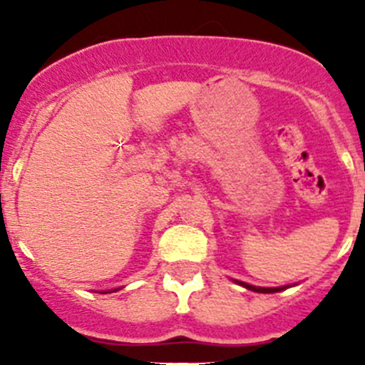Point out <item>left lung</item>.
Here are the masks:
<instances>
[{
	"label": "left lung",
	"instance_id": "left-lung-1",
	"mask_svg": "<svg viewBox=\"0 0 365 365\" xmlns=\"http://www.w3.org/2000/svg\"><path fill=\"white\" fill-rule=\"evenodd\" d=\"M235 283H240V285H243L245 289H248V291L263 292V294H270V292L283 291V287H254V285H248V283H245V282H237V279H235Z\"/></svg>",
	"mask_w": 365,
	"mask_h": 365
}]
</instances>
